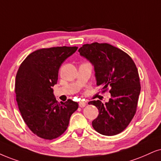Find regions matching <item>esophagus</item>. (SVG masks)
Segmentation results:
<instances>
[{"label": "esophagus", "instance_id": "obj_1", "mask_svg": "<svg viewBox=\"0 0 161 161\" xmlns=\"http://www.w3.org/2000/svg\"><path fill=\"white\" fill-rule=\"evenodd\" d=\"M79 107H81V108H84V107L85 106V105H86V103H85V102L81 101V102H79Z\"/></svg>", "mask_w": 161, "mask_h": 161}]
</instances>
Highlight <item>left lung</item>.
I'll list each match as a JSON object with an SVG mask.
<instances>
[{"label":"left lung","instance_id":"1","mask_svg":"<svg viewBox=\"0 0 161 161\" xmlns=\"http://www.w3.org/2000/svg\"><path fill=\"white\" fill-rule=\"evenodd\" d=\"M94 66L97 85L102 93L109 90L111 99L105 104L89 102L99 110L93 128L103 135L113 136L126 129L137 111L140 93V77L132 58L120 49L108 43L86 44L79 49Z\"/></svg>","mask_w":161,"mask_h":161}]
</instances>
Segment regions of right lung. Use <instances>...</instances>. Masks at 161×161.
Returning <instances> with one entry per match:
<instances>
[{"mask_svg":"<svg viewBox=\"0 0 161 161\" xmlns=\"http://www.w3.org/2000/svg\"><path fill=\"white\" fill-rule=\"evenodd\" d=\"M77 47L42 48L23 61L15 77L16 101L28 128L45 140L58 137L66 131L72 114L78 108L76 102L58 103L52 87L58 80V70Z\"/></svg>","mask_w":161,"mask_h":161,"instance_id":"1","label":"right lung"}]
</instances>
